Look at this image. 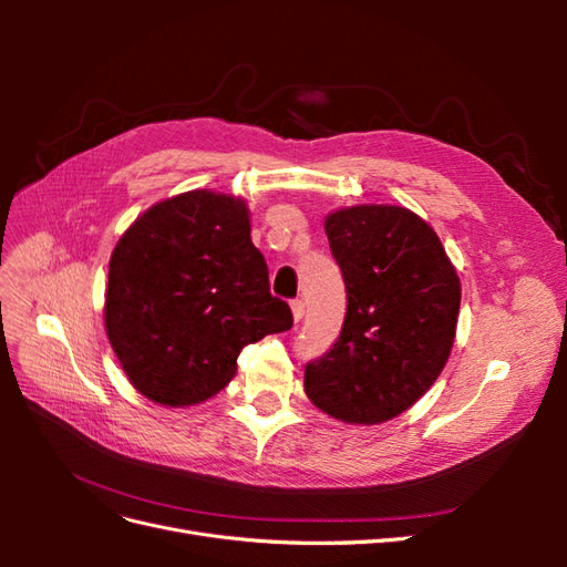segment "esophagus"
Instances as JSON below:
<instances>
[{
	"label": "esophagus",
	"instance_id": "obj_1",
	"mask_svg": "<svg viewBox=\"0 0 567 567\" xmlns=\"http://www.w3.org/2000/svg\"><path fill=\"white\" fill-rule=\"evenodd\" d=\"M290 310H293V319L300 321L305 317V302L302 300H293V302H290Z\"/></svg>",
	"mask_w": 567,
	"mask_h": 567
}]
</instances>
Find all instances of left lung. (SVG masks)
<instances>
[{"instance_id":"left-lung-1","label":"left lung","mask_w":567,"mask_h":567,"mask_svg":"<svg viewBox=\"0 0 567 567\" xmlns=\"http://www.w3.org/2000/svg\"><path fill=\"white\" fill-rule=\"evenodd\" d=\"M323 229L348 312L333 348L305 367V392L338 421L383 423L423 398L447 364L456 269L431 225L398 205H352Z\"/></svg>"}]
</instances>
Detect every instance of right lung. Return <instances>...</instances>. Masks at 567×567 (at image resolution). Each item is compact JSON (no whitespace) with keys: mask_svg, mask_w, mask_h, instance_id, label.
Wrapping results in <instances>:
<instances>
[{"mask_svg":"<svg viewBox=\"0 0 567 567\" xmlns=\"http://www.w3.org/2000/svg\"><path fill=\"white\" fill-rule=\"evenodd\" d=\"M104 319L130 383L165 406L213 398L246 346L293 326L269 293L248 205L208 188L156 203L120 236Z\"/></svg>","mask_w":567,"mask_h":567,"instance_id":"add662e5","label":"right lung"}]
</instances>
